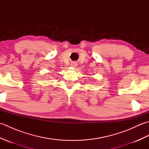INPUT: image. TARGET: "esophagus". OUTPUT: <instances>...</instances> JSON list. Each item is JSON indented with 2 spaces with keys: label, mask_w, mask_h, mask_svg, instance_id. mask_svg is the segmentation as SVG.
Instances as JSON below:
<instances>
[{
  "label": "esophagus",
  "mask_w": 149,
  "mask_h": 149,
  "mask_svg": "<svg viewBox=\"0 0 149 149\" xmlns=\"http://www.w3.org/2000/svg\"><path fill=\"white\" fill-rule=\"evenodd\" d=\"M71 66L72 67H76L77 66V63H76V62H72V63H71Z\"/></svg>",
  "instance_id": "esophagus-1"
}]
</instances>
